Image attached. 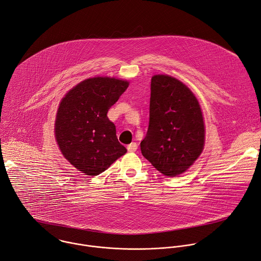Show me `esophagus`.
I'll return each mask as SVG.
<instances>
[{
  "mask_svg": "<svg viewBox=\"0 0 261 261\" xmlns=\"http://www.w3.org/2000/svg\"><path fill=\"white\" fill-rule=\"evenodd\" d=\"M127 149H128V151H130V152L135 151V150L137 149V143H136V142L130 143V144L127 146Z\"/></svg>",
  "mask_w": 261,
  "mask_h": 261,
  "instance_id": "obj_1",
  "label": "esophagus"
}]
</instances>
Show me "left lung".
Returning a JSON list of instances; mask_svg holds the SVG:
<instances>
[{
	"instance_id": "obj_1",
	"label": "left lung",
	"mask_w": 261,
	"mask_h": 261,
	"mask_svg": "<svg viewBox=\"0 0 261 261\" xmlns=\"http://www.w3.org/2000/svg\"><path fill=\"white\" fill-rule=\"evenodd\" d=\"M205 125L198 99L179 80L155 74L150 83L149 123L142 155L168 177L186 172L202 153Z\"/></svg>"
}]
</instances>
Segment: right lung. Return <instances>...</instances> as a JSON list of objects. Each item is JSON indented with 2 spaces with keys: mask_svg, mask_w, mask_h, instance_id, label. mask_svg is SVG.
<instances>
[{
  "mask_svg": "<svg viewBox=\"0 0 261 261\" xmlns=\"http://www.w3.org/2000/svg\"><path fill=\"white\" fill-rule=\"evenodd\" d=\"M128 86L116 77H90L74 86L59 105L57 144L63 156L86 175L100 174L127 151L107 114Z\"/></svg>",
  "mask_w": 261,
  "mask_h": 261,
  "instance_id": "add662e5",
  "label": "right lung"
}]
</instances>
